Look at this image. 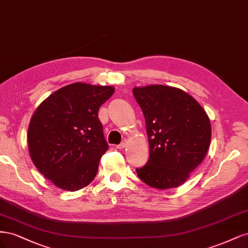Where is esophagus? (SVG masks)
<instances>
[{"instance_id": "obj_1", "label": "esophagus", "mask_w": 248, "mask_h": 248, "mask_svg": "<svg viewBox=\"0 0 248 248\" xmlns=\"http://www.w3.org/2000/svg\"><path fill=\"white\" fill-rule=\"evenodd\" d=\"M125 146H126V140H123V141L121 142V144L116 146V148H117V149H120V150H122V149L125 148Z\"/></svg>"}]
</instances>
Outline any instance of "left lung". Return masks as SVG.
Here are the masks:
<instances>
[{"instance_id": "obj_1", "label": "left lung", "mask_w": 248, "mask_h": 248, "mask_svg": "<svg viewBox=\"0 0 248 248\" xmlns=\"http://www.w3.org/2000/svg\"><path fill=\"white\" fill-rule=\"evenodd\" d=\"M142 110L150 157L137 169L142 182L157 189L182 185L204 160L211 141L205 109L183 90L163 85L134 87Z\"/></svg>"}]
</instances>
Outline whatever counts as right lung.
Returning <instances> with one entry per match:
<instances>
[{
  "label": "right lung",
  "mask_w": 248,
  "mask_h": 248,
  "mask_svg": "<svg viewBox=\"0 0 248 248\" xmlns=\"http://www.w3.org/2000/svg\"><path fill=\"white\" fill-rule=\"evenodd\" d=\"M114 92L112 86L74 82L36 108L28 128L29 153L59 188L77 191L93 181L108 149L98 110Z\"/></svg>",
  "instance_id": "obj_1"
}]
</instances>
